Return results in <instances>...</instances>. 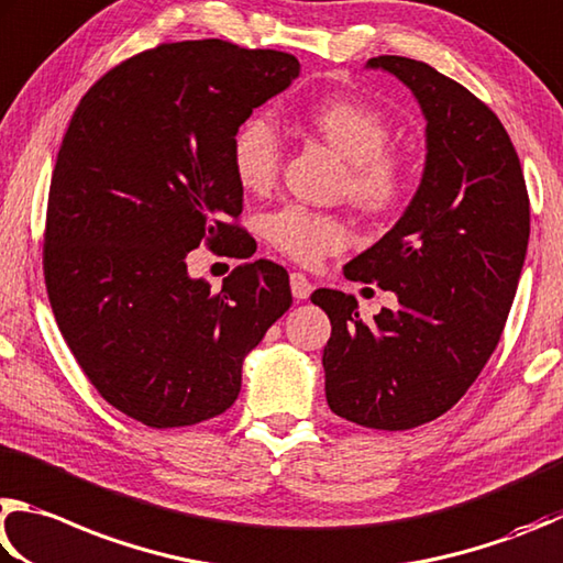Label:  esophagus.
Listing matches in <instances>:
<instances>
[{
  "mask_svg": "<svg viewBox=\"0 0 563 563\" xmlns=\"http://www.w3.org/2000/svg\"><path fill=\"white\" fill-rule=\"evenodd\" d=\"M289 282H291V294H294V297H297V299H309L311 297V289L313 287H311V282L301 272H291Z\"/></svg>",
  "mask_w": 563,
  "mask_h": 563,
  "instance_id": "34e87169",
  "label": "esophagus"
}]
</instances>
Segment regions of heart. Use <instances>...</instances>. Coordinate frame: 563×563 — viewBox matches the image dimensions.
<instances>
[{"mask_svg": "<svg viewBox=\"0 0 563 563\" xmlns=\"http://www.w3.org/2000/svg\"><path fill=\"white\" fill-rule=\"evenodd\" d=\"M309 125L349 161L346 190L361 210L393 212L408 195L410 175L402 157L388 151L393 128L376 106L358 98L336 96L317 103ZM284 157L282 133L269 113H252L230 137V165L236 183L250 192L274 185ZM266 236L284 256L313 266L351 244L349 224L336 214L287 205L266 217Z\"/></svg>", "mask_w": 563, "mask_h": 563, "instance_id": "1", "label": "heart"}]
</instances>
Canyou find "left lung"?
<instances>
[{
	"label": "left lung",
	"instance_id": "left-lung-1",
	"mask_svg": "<svg viewBox=\"0 0 563 563\" xmlns=\"http://www.w3.org/2000/svg\"><path fill=\"white\" fill-rule=\"evenodd\" d=\"M416 93L428 118V161L406 214L346 264V279L398 297L371 323L351 294L317 289L329 313L327 400L371 430L440 418L497 349L529 242V195L499 118L475 93L406 56H376Z\"/></svg>",
	"mask_w": 563,
	"mask_h": 563
}]
</instances>
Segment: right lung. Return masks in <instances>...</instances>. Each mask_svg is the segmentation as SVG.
Wrapping results in <instances>:
<instances>
[{"label":"right lung","mask_w":563,"mask_h":563,"mask_svg":"<svg viewBox=\"0 0 563 563\" xmlns=\"http://www.w3.org/2000/svg\"><path fill=\"white\" fill-rule=\"evenodd\" d=\"M297 76V58L274 48L157 44L98 78L66 128L46 205V294L86 378L147 428L222 416L244 356L291 307L279 264L244 262L210 291L187 276L185 254H254L230 137Z\"/></svg>","instance_id":"add662e5"}]
</instances>
